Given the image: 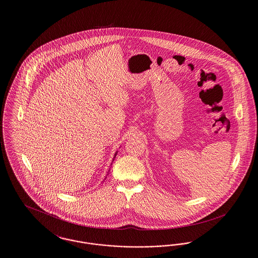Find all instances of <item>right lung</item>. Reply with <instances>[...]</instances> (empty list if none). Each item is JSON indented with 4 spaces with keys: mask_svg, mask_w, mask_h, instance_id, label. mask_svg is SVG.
<instances>
[{
    "mask_svg": "<svg viewBox=\"0 0 258 258\" xmlns=\"http://www.w3.org/2000/svg\"><path fill=\"white\" fill-rule=\"evenodd\" d=\"M117 153H118V152H116V153H115V155H114V158H113V160H114V159L116 158V155H117ZM105 179H106V177H105Z\"/></svg>",
    "mask_w": 258,
    "mask_h": 258,
    "instance_id": "1",
    "label": "right lung"
}]
</instances>
